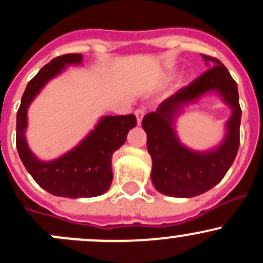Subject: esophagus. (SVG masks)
<instances>
[{
    "label": "esophagus",
    "mask_w": 263,
    "mask_h": 263,
    "mask_svg": "<svg viewBox=\"0 0 263 263\" xmlns=\"http://www.w3.org/2000/svg\"><path fill=\"white\" fill-rule=\"evenodd\" d=\"M144 114H145V110L143 107L138 108V110L135 111V116H137L138 125H140V123H142V119H143V116H144Z\"/></svg>",
    "instance_id": "esophagus-1"
}]
</instances>
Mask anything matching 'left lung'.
<instances>
[{
  "label": "left lung",
  "mask_w": 263,
  "mask_h": 263,
  "mask_svg": "<svg viewBox=\"0 0 263 263\" xmlns=\"http://www.w3.org/2000/svg\"><path fill=\"white\" fill-rule=\"evenodd\" d=\"M202 57L209 70L163 101L142 121L152 158L153 185L160 193L176 198H191L214 188L233 165L239 149L241 110L238 85L220 60L206 54ZM210 92H216L232 110L226 123V135L216 147L191 150L178 139L176 120L184 108Z\"/></svg>",
  "instance_id": "1"
}]
</instances>
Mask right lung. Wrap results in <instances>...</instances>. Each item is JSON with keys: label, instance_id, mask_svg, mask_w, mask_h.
<instances>
[{"label": "right lung", "instance_id": "obj_1", "mask_svg": "<svg viewBox=\"0 0 263 263\" xmlns=\"http://www.w3.org/2000/svg\"><path fill=\"white\" fill-rule=\"evenodd\" d=\"M82 62L83 54L69 53L44 65L28 83L16 115V148L25 168L44 191L66 198L97 197L110 188L114 152L125 143L129 130L137 125L134 115L102 116L82 142L54 160L42 161L30 151L25 137L30 103L49 80L67 66Z\"/></svg>", "mask_w": 263, "mask_h": 263}]
</instances>
